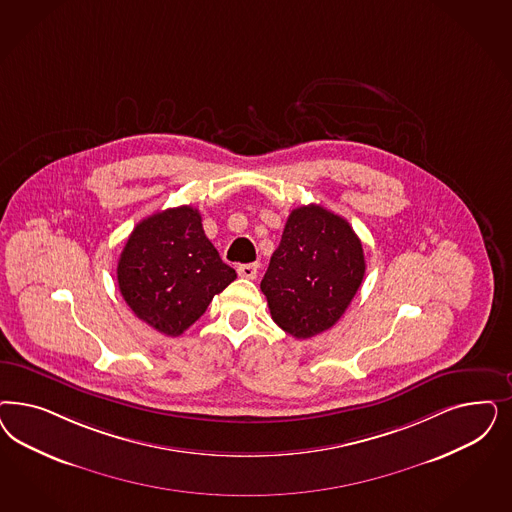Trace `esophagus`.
I'll return each instance as SVG.
<instances>
[{
    "label": "esophagus",
    "instance_id": "34e87169",
    "mask_svg": "<svg viewBox=\"0 0 512 512\" xmlns=\"http://www.w3.org/2000/svg\"><path fill=\"white\" fill-rule=\"evenodd\" d=\"M239 277L243 279H256L258 277V264H243L237 267Z\"/></svg>",
    "mask_w": 512,
    "mask_h": 512
}]
</instances>
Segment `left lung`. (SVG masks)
<instances>
[{
  "label": "left lung",
  "mask_w": 512,
  "mask_h": 512,
  "mask_svg": "<svg viewBox=\"0 0 512 512\" xmlns=\"http://www.w3.org/2000/svg\"><path fill=\"white\" fill-rule=\"evenodd\" d=\"M365 275L362 241L322 205L294 209L262 279L275 324L309 339L345 314Z\"/></svg>",
  "instance_id": "left-lung-1"
}]
</instances>
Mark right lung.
I'll list each match as a JSON object with an SVG mask.
<instances>
[{
    "label": "right lung",
    "mask_w": 512,
    "mask_h": 512,
    "mask_svg": "<svg viewBox=\"0 0 512 512\" xmlns=\"http://www.w3.org/2000/svg\"><path fill=\"white\" fill-rule=\"evenodd\" d=\"M116 279L139 320L179 337L237 273L207 239L198 209L181 205L154 213L133 228Z\"/></svg>",
    "instance_id": "1"
}]
</instances>
